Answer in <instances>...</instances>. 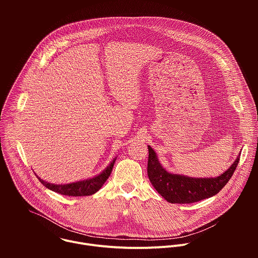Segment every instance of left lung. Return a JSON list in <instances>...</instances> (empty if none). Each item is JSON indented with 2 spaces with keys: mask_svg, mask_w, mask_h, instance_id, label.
<instances>
[{
  "mask_svg": "<svg viewBox=\"0 0 258 258\" xmlns=\"http://www.w3.org/2000/svg\"><path fill=\"white\" fill-rule=\"evenodd\" d=\"M148 176L156 191L169 203H194L210 198L222 190L232 177L240 155L224 173L216 177H189L169 173L158 161L155 151L148 146Z\"/></svg>",
  "mask_w": 258,
  "mask_h": 258,
  "instance_id": "left-lung-1",
  "label": "left lung"
}]
</instances>
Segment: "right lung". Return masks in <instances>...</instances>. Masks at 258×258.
I'll list each match as a JSON object with an SVG mask.
<instances>
[{"label": "right lung", "instance_id": "obj_1", "mask_svg": "<svg viewBox=\"0 0 258 258\" xmlns=\"http://www.w3.org/2000/svg\"><path fill=\"white\" fill-rule=\"evenodd\" d=\"M115 160H116V158H114L112 160V162L110 163L100 174H98L92 178L66 183V185L65 183L64 185H55V183H51L46 180H43L38 175H36V177L39 178V180L43 183L46 188H48L56 193H59L61 195L73 196V197L90 196V195H93L96 192H98L100 190V188L104 185V182L107 180L110 173H111V171H112Z\"/></svg>", "mask_w": 258, "mask_h": 258}]
</instances>
